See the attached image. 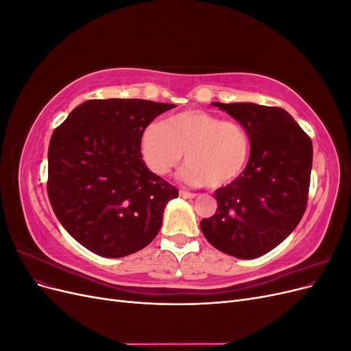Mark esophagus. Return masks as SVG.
I'll return each instance as SVG.
<instances>
[{
	"label": "esophagus",
	"mask_w": 351,
	"mask_h": 351,
	"mask_svg": "<svg viewBox=\"0 0 351 351\" xmlns=\"http://www.w3.org/2000/svg\"><path fill=\"white\" fill-rule=\"evenodd\" d=\"M180 196L184 197V199H193V197H196V195H195V193L186 192V190H180Z\"/></svg>",
	"instance_id": "34e87169"
}]
</instances>
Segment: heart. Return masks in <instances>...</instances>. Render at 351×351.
<instances>
[{
	"label": "heart",
	"instance_id": "1",
	"mask_svg": "<svg viewBox=\"0 0 351 351\" xmlns=\"http://www.w3.org/2000/svg\"><path fill=\"white\" fill-rule=\"evenodd\" d=\"M180 173L190 186L224 187L243 174L250 158V137L237 121H227L202 110L169 115L147 124L139 137V155L145 167L165 177L182 162Z\"/></svg>",
	"mask_w": 351,
	"mask_h": 351
}]
</instances>
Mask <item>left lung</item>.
<instances>
[{"mask_svg": "<svg viewBox=\"0 0 351 351\" xmlns=\"http://www.w3.org/2000/svg\"><path fill=\"white\" fill-rule=\"evenodd\" d=\"M212 105L247 130L250 158L236 182L215 190L217 212L200 221V230L230 256L259 258L289 237L304 214L312 141L282 108L252 102Z\"/></svg>", "mask_w": 351, "mask_h": 351, "instance_id": "obj_1", "label": "left lung"}]
</instances>
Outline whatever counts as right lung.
Listing matches in <instances>:
<instances>
[{
	"instance_id": "obj_1",
	"label": "right lung",
	"mask_w": 351,
	"mask_h": 351,
	"mask_svg": "<svg viewBox=\"0 0 351 351\" xmlns=\"http://www.w3.org/2000/svg\"><path fill=\"white\" fill-rule=\"evenodd\" d=\"M174 107L145 99H90L52 133L48 197L61 226L82 246L104 258H123L158 234L164 208L178 190L145 167L139 137Z\"/></svg>"
}]
</instances>
